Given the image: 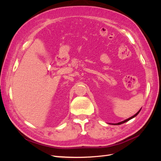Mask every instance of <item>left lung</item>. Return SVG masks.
<instances>
[{
    "label": "left lung",
    "mask_w": 161,
    "mask_h": 161,
    "mask_svg": "<svg viewBox=\"0 0 161 161\" xmlns=\"http://www.w3.org/2000/svg\"><path fill=\"white\" fill-rule=\"evenodd\" d=\"M142 109V108H141ZM141 109L137 112V113H136L135 115H134L133 116H131V117H130V118H129L128 119H125L124 121H121V122H119V123H117V124H114V125H120V124H124V123H125V122H126V121H129V120H130V119H131L132 118H135V117L139 113H140V110H141Z\"/></svg>",
    "instance_id": "8db88e82"
}]
</instances>
